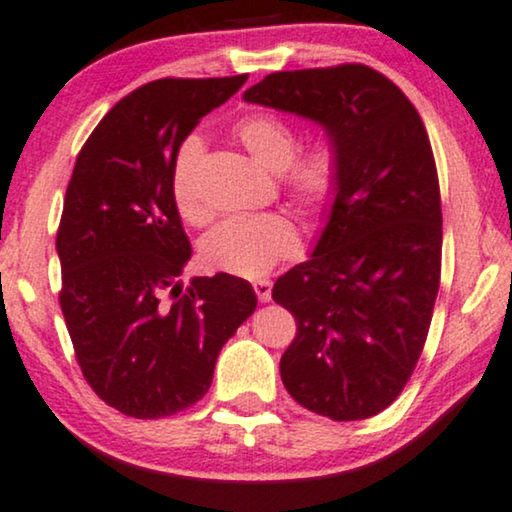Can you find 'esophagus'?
<instances>
[{
    "instance_id": "esophagus-1",
    "label": "esophagus",
    "mask_w": 512,
    "mask_h": 512,
    "mask_svg": "<svg viewBox=\"0 0 512 512\" xmlns=\"http://www.w3.org/2000/svg\"><path fill=\"white\" fill-rule=\"evenodd\" d=\"M253 290H255L259 301H264V304H266V301H271V283H269V280H255Z\"/></svg>"
}]
</instances>
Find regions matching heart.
Here are the masks:
<instances>
[{
    "mask_svg": "<svg viewBox=\"0 0 512 512\" xmlns=\"http://www.w3.org/2000/svg\"><path fill=\"white\" fill-rule=\"evenodd\" d=\"M234 136L264 169L280 174L285 192L308 213H318L334 201L341 187V155L334 141L318 139L299 150L297 127L276 113H250L234 125ZM204 160V143L187 136L178 146L171 169V192L181 218L199 225L208 206L197 178ZM299 239L283 215L229 218L213 227L201 241V262L211 271L257 278L271 271L280 259L297 253Z\"/></svg>",
    "mask_w": 512,
    "mask_h": 512,
    "instance_id": "1",
    "label": "heart"
}]
</instances>
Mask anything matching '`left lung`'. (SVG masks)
<instances>
[{
	"label": "left lung",
	"instance_id": "1",
	"mask_svg": "<svg viewBox=\"0 0 512 512\" xmlns=\"http://www.w3.org/2000/svg\"><path fill=\"white\" fill-rule=\"evenodd\" d=\"M243 99L318 122L341 155L318 246L271 297L297 320L280 357L285 390L336 422L366 420L413 376L441 285V190L427 129L366 64L276 71Z\"/></svg>",
	"mask_w": 512,
	"mask_h": 512
}]
</instances>
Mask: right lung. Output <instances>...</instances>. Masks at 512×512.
I'll use <instances>...</instances> for the list:
<instances>
[{
  "mask_svg": "<svg viewBox=\"0 0 512 512\" xmlns=\"http://www.w3.org/2000/svg\"><path fill=\"white\" fill-rule=\"evenodd\" d=\"M246 81L141 85L76 157L55 243L60 306L88 385L129 417L157 420L197 403L222 345L257 308L248 280L229 273L192 278L183 290L192 248L171 192L178 146Z\"/></svg>",
  "mask_w": 512,
  "mask_h": 512,
  "instance_id": "obj_1",
  "label": "right lung"
}]
</instances>
